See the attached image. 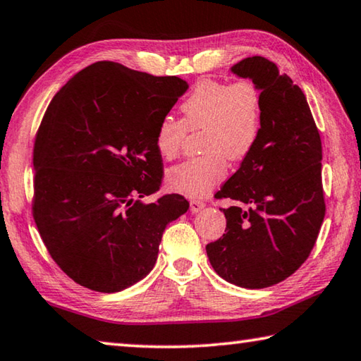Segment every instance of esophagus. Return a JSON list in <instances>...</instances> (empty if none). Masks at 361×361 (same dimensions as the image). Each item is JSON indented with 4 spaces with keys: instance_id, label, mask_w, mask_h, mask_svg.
Returning a JSON list of instances; mask_svg holds the SVG:
<instances>
[{
    "instance_id": "obj_1",
    "label": "esophagus",
    "mask_w": 361,
    "mask_h": 361,
    "mask_svg": "<svg viewBox=\"0 0 361 361\" xmlns=\"http://www.w3.org/2000/svg\"><path fill=\"white\" fill-rule=\"evenodd\" d=\"M206 207V204L203 203V201H198V200H190V211L193 214H198L201 212Z\"/></svg>"
}]
</instances>
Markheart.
Instances as JSON below:
<instances>
[{
  "mask_svg": "<svg viewBox=\"0 0 361 361\" xmlns=\"http://www.w3.org/2000/svg\"><path fill=\"white\" fill-rule=\"evenodd\" d=\"M182 122L163 117L155 130V147L163 158L179 155L185 131L201 130L206 154L169 168L166 182L188 197H204L226 174L225 157L239 161L254 150L262 131V93L249 80L226 84L204 79L180 104Z\"/></svg>",
  "mask_w": 361,
  "mask_h": 361,
  "instance_id": "1",
  "label": "heart"
}]
</instances>
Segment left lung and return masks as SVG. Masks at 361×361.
I'll return each mask as SVG.
<instances>
[{
	"label": "left lung",
	"mask_w": 361,
	"mask_h": 361,
	"mask_svg": "<svg viewBox=\"0 0 361 361\" xmlns=\"http://www.w3.org/2000/svg\"><path fill=\"white\" fill-rule=\"evenodd\" d=\"M230 73L260 90L262 131L216 195L235 206L222 209L226 233L206 252L226 282L267 288L292 276L317 241L325 217L322 141L305 93L273 61L249 56Z\"/></svg>",
	"instance_id": "obj_1"
}]
</instances>
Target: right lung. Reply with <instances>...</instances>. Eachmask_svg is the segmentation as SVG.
Instances as JSON below:
<instances>
[{"instance_id":"obj_1","label":"right lung","mask_w":361,"mask_h":361,"mask_svg":"<svg viewBox=\"0 0 361 361\" xmlns=\"http://www.w3.org/2000/svg\"><path fill=\"white\" fill-rule=\"evenodd\" d=\"M188 90L98 61L50 101L33 150V216L50 257L79 286L116 293L155 267L166 225L188 209L180 195L155 203L163 177L158 122Z\"/></svg>"}]
</instances>
